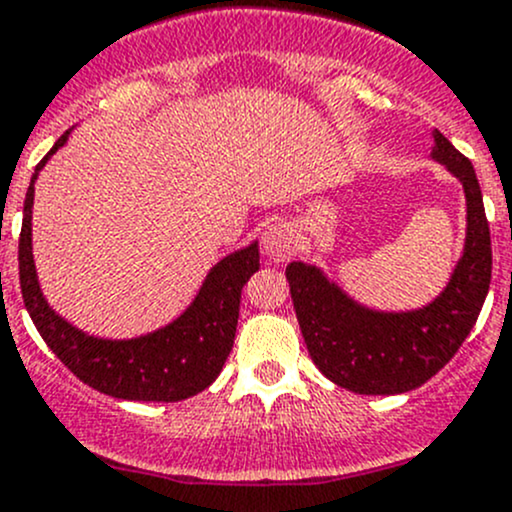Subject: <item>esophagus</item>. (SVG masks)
Here are the masks:
<instances>
[{"instance_id":"esophagus-1","label":"esophagus","mask_w":512,"mask_h":512,"mask_svg":"<svg viewBox=\"0 0 512 512\" xmlns=\"http://www.w3.org/2000/svg\"><path fill=\"white\" fill-rule=\"evenodd\" d=\"M294 230L287 223H272L262 233V250L274 262H284L289 255H294Z\"/></svg>"}]
</instances>
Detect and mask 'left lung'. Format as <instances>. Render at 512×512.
I'll list each match as a JSON object with an SVG mask.
<instances>
[{"instance_id": "8db88e82", "label": "left lung", "mask_w": 512, "mask_h": 512, "mask_svg": "<svg viewBox=\"0 0 512 512\" xmlns=\"http://www.w3.org/2000/svg\"><path fill=\"white\" fill-rule=\"evenodd\" d=\"M432 159L464 186V252L439 297L410 311H380L348 297L324 270L289 262L287 282L306 348L331 383L358 395H400L437 375L476 324L491 284V230L473 164L439 129Z\"/></svg>"}]
</instances>
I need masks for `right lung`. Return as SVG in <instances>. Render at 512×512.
Listing matches in <instances>:
<instances>
[{
	"label": "right lung",
	"mask_w": 512,
	"mask_h": 512,
	"mask_svg": "<svg viewBox=\"0 0 512 512\" xmlns=\"http://www.w3.org/2000/svg\"><path fill=\"white\" fill-rule=\"evenodd\" d=\"M68 134L71 129L41 159L26 191L19 235V282L26 311L56 358L93 390L139 402H179L198 395L218 378L233 351L242 287L260 270L257 240L213 265L196 299L171 324L134 338H100L80 331L43 297L31 247L34 184L46 161L68 142Z\"/></svg>",
	"instance_id": "add662e5"
}]
</instances>
